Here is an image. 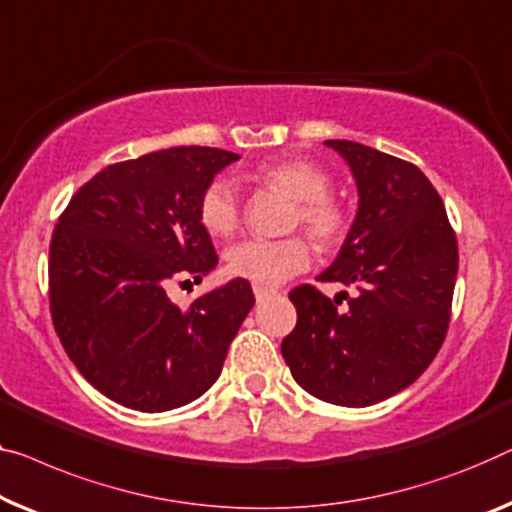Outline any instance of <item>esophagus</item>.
I'll return each instance as SVG.
<instances>
[{
    "instance_id": "esophagus-1",
    "label": "esophagus",
    "mask_w": 512,
    "mask_h": 512,
    "mask_svg": "<svg viewBox=\"0 0 512 512\" xmlns=\"http://www.w3.org/2000/svg\"><path fill=\"white\" fill-rule=\"evenodd\" d=\"M253 292H255V299H257V301H264L266 296L273 294V289H266V287H262V285H255Z\"/></svg>"
}]
</instances>
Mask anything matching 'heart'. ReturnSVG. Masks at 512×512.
<instances>
[{
    "label": "heart",
    "instance_id": "1",
    "mask_svg": "<svg viewBox=\"0 0 512 512\" xmlns=\"http://www.w3.org/2000/svg\"><path fill=\"white\" fill-rule=\"evenodd\" d=\"M255 179L294 200L292 223L301 225L319 246H335L345 236L347 213L329 195L331 177L324 167L303 158H285L259 167ZM197 216L211 236H230L239 225V197L232 181L213 179L202 190ZM225 259L232 276L273 287L308 269L312 253L301 236L243 239L227 248Z\"/></svg>",
    "mask_w": 512,
    "mask_h": 512
}]
</instances>
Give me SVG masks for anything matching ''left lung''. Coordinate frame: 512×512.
<instances>
[{
	"mask_svg": "<svg viewBox=\"0 0 512 512\" xmlns=\"http://www.w3.org/2000/svg\"><path fill=\"white\" fill-rule=\"evenodd\" d=\"M324 144L352 170L358 209L317 280L354 285L358 294L338 308V296L312 285L292 289L296 326L280 349L310 395L370 407L414 384L437 356L451 322L457 241L444 202L416 165L358 142Z\"/></svg>",
	"mask_w": 512,
	"mask_h": 512,
	"instance_id": "left-lung-1",
	"label": "left lung"
}]
</instances>
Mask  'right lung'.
I'll return each instance as SVG.
<instances>
[{"mask_svg":"<svg viewBox=\"0 0 512 512\" xmlns=\"http://www.w3.org/2000/svg\"><path fill=\"white\" fill-rule=\"evenodd\" d=\"M239 154L172 147L105 167L71 197L50 243V312L66 354L96 391L137 411L207 393L255 305L234 278L179 310L174 278L216 269L197 216L202 190Z\"/></svg>","mask_w":512,"mask_h":512,"instance_id":"1","label":"right lung"}]
</instances>
